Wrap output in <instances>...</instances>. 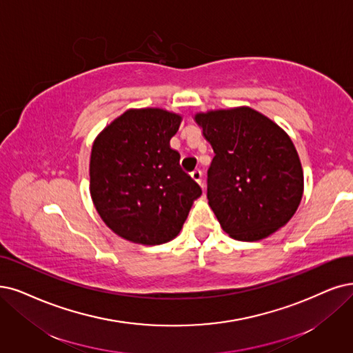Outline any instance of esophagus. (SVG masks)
Returning <instances> with one entry per match:
<instances>
[{
    "mask_svg": "<svg viewBox=\"0 0 353 353\" xmlns=\"http://www.w3.org/2000/svg\"><path fill=\"white\" fill-rule=\"evenodd\" d=\"M192 177L194 181H198V183L201 185V188L205 190V186H203V173L201 172V170H194V172H192Z\"/></svg>",
    "mask_w": 353,
    "mask_h": 353,
    "instance_id": "esophagus-1",
    "label": "esophagus"
}]
</instances>
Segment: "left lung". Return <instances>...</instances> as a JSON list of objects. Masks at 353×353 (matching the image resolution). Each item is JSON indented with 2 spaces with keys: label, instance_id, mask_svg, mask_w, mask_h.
Listing matches in <instances>:
<instances>
[{
  "label": "left lung",
  "instance_id": "8db88e82",
  "mask_svg": "<svg viewBox=\"0 0 353 353\" xmlns=\"http://www.w3.org/2000/svg\"><path fill=\"white\" fill-rule=\"evenodd\" d=\"M194 119L215 154L206 196L228 236L257 241L288 223L304 189L291 138L250 108L198 113Z\"/></svg>",
  "mask_w": 353,
  "mask_h": 353
}]
</instances>
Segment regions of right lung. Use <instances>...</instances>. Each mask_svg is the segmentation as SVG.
Here are the masks:
<instances>
[{
    "instance_id": "1",
    "label": "right lung",
    "mask_w": 353,
    "mask_h": 353,
    "mask_svg": "<svg viewBox=\"0 0 353 353\" xmlns=\"http://www.w3.org/2000/svg\"><path fill=\"white\" fill-rule=\"evenodd\" d=\"M180 122L179 114L163 109L128 110L93 143L91 199L122 239L148 245L173 240L202 194L170 147Z\"/></svg>"
}]
</instances>
